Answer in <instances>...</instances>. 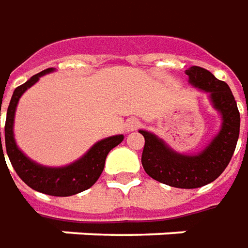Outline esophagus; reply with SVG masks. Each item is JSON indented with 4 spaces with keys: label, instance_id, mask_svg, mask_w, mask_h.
<instances>
[{
    "label": "esophagus",
    "instance_id": "34e87169",
    "mask_svg": "<svg viewBox=\"0 0 248 248\" xmlns=\"http://www.w3.org/2000/svg\"><path fill=\"white\" fill-rule=\"evenodd\" d=\"M138 126H140V121H138L137 118H130V119L126 121V130H136Z\"/></svg>",
    "mask_w": 248,
    "mask_h": 248
}]
</instances>
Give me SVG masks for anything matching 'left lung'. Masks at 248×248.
<instances>
[{
    "label": "left lung",
    "instance_id": "8db88e82",
    "mask_svg": "<svg viewBox=\"0 0 248 248\" xmlns=\"http://www.w3.org/2000/svg\"><path fill=\"white\" fill-rule=\"evenodd\" d=\"M186 75L193 87L209 93L213 108L221 115V129L197 155L175 152L153 133L140 130L145 138L141 163L155 181L171 187L197 188L216 181L230 164L239 138L240 114L227 82L200 66L188 67Z\"/></svg>",
    "mask_w": 248,
    "mask_h": 248
}]
</instances>
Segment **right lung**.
I'll return each mask as SVG.
<instances>
[{
  "label": "right lung",
  "mask_w": 248,
  "mask_h": 248,
  "mask_svg": "<svg viewBox=\"0 0 248 248\" xmlns=\"http://www.w3.org/2000/svg\"><path fill=\"white\" fill-rule=\"evenodd\" d=\"M51 72H54V67H48L38 75L32 76L28 81L15 89L8 111H6L5 146H6V153L11 160L12 167L15 168L16 173L21 178V181L24 182L25 185H28L33 190L45 193L47 195L69 197V195L81 193L95 185L99 176L102 175L107 155L112 148H115L124 141V136L118 134V136L104 138L102 141L96 142L82 157L65 167H45L28 159L24 153L18 149L16 140H15V133H13L15 112H16L18 100L25 91L31 88L42 76L51 73ZM0 145V155L4 156L2 144H1V131Z\"/></svg>",
  "instance_id": "right-lung-1"
}]
</instances>
